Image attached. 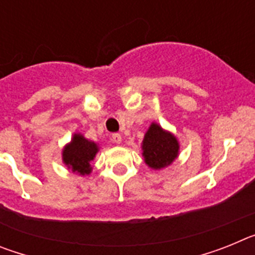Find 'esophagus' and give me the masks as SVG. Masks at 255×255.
<instances>
[{
  "label": "esophagus",
  "mask_w": 255,
  "mask_h": 255,
  "mask_svg": "<svg viewBox=\"0 0 255 255\" xmlns=\"http://www.w3.org/2000/svg\"><path fill=\"white\" fill-rule=\"evenodd\" d=\"M111 140L116 144H121V141H123V135L119 134V132H116V134H112Z\"/></svg>",
  "instance_id": "esophagus-1"
}]
</instances>
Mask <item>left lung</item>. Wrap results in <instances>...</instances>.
I'll list each match as a JSON object with an SVG mask.
<instances>
[{"mask_svg": "<svg viewBox=\"0 0 255 255\" xmlns=\"http://www.w3.org/2000/svg\"><path fill=\"white\" fill-rule=\"evenodd\" d=\"M179 153L180 143L175 134L153 121L141 141V154L145 164L153 170H162L172 164Z\"/></svg>", "mask_w": 255, "mask_h": 255, "instance_id": "left-lung-1", "label": "left lung"}]
</instances>
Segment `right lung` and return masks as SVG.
<instances>
[{
	"label": "right lung",
	"instance_id": "right-lung-1",
	"mask_svg": "<svg viewBox=\"0 0 255 255\" xmlns=\"http://www.w3.org/2000/svg\"><path fill=\"white\" fill-rule=\"evenodd\" d=\"M100 152V144L87 139L80 132H75L73 138L62 149V162L70 171L85 176L93 170L92 161Z\"/></svg>",
	"mask_w": 255,
	"mask_h": 255
}]
</instances>
